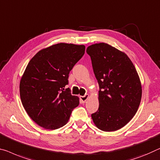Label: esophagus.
Here are the masks:
<instances>
[{"instance_id":"1","label":"esophagus","mask_w":160,"mask_h":160,"mask_svg":"<svg viewBox=\"0 0 160 160\" xmlns=\"http://www.w3.org/2000/svg\"><path fill=\"white\" fill-rule=\"evenodd\" d=\"M88 98H89V95L88 94H86L84 96H81L80 97V99L82 101V103H84L86 101H87Z\"/></svg>"}]
</instances>
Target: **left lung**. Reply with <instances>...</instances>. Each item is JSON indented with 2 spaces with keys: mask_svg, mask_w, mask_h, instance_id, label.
I'll list each match as a JSON object with an SVG mask.
<instances>
[{
  "mask_svg": "<svg viewBox=\"0 0 160 160\" xmlns=\"http://www.w3.org/2000/svg\"><path fill=\"white\" fill-rule=\"evenodd\" d=\"M93 70L99 83V109L92 114L102 131L122 128L136 114L142 99V84L133 63L126 53L109 44L88 46Z\"/></svg>",
  "mask_w": 160,
  "mask_h": 160,
  "instance_id": "8db88e82",
  "label": "left lung"
}]
</instances>
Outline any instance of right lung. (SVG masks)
<instances>
[{
	"label": "right lung",
	"mask_w": 160,
	"mask_h": 160,
	"mask_svg": "<svg viewBox=\"0 0 160 160\" xmlns=\"http://www.w3.org/2000/svg\"><path fill=\"white\" fill-rule=\"evenodd\" d=\"M84 53L85 46L60 43L41 49L29 61L21 78L20 96L27 114L39 126L62 127L79 104V98L64 87Z\"/></svg>",
	"instance_id": "right-lung-1"
}]
</instances>
